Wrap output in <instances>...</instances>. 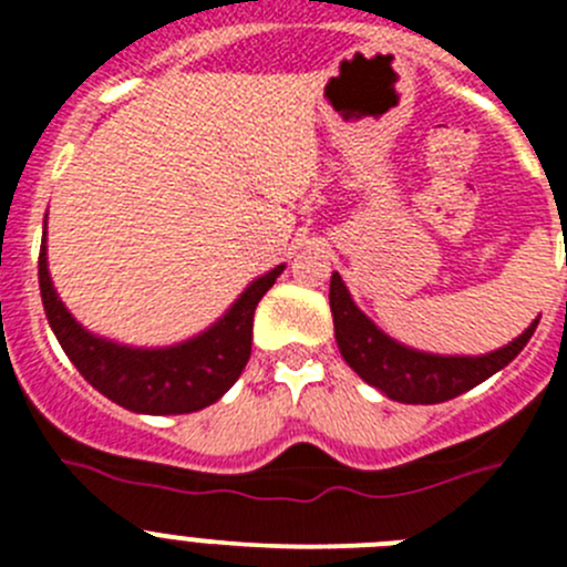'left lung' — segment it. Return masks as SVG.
I'll use <instances>...</instances> for the list:
<instances>
[{
  "label": "left lung",
  "instance_id": "1",
  "mask_svg": "<svg viewBox=\"0 0 567 567\" xmlns=\"http://www.w3.org/2000/svg\"><path fill=\"white\" fill-rule=\"evenodd\" d=\"M331 315L337 344L344 361L386 398L401 403H442L473 390L489 375L506 368L535 333L532 322L515 342L487 355H431L403 348L395 339L381 333L368 317L355 309L339 272L331 275Z\"/></svg>",
  "mask_w": 567,
  "mask_h": 567
}]
</instances>
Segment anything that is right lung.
<instances>
[{"label": "right lung", "mask_w": 567, "mask_h": 567, "mask_svg": "<svg viewBox=\"0 0 567 567\" xmlns=\"http://www.w3.org/2000/svg\"><path fill=\"white\" fill-rule=\"evenodd\" d=\"M47 234V230H44ZM284 264L245 289L234 309L197 339L164 350H138L96 339L74 322L58 300L47 269V245L38 252V284L47 320L74 368L102 395L142 414H188L212 406L245 370L252 344V315Z\"/></svg>", "instance_id": "1"}]
</instances>
